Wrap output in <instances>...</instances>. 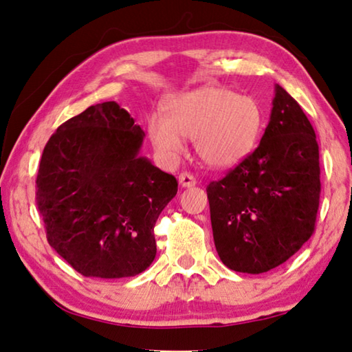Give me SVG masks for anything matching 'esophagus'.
Returning a JSON list of instances; mask_svg holds the SVG:
<instances>
[{"mask_svg": "<svg viewBox=\"0 0 352 352\" xmlns=\"http://www.w3.org/2000/svg\"><path fill=\"white\" fill-rule=\"evenodd\" d=\"M178 182H180L183 188H192L197 184L195 177L188 174V172H183V174H180V177H178Z\"/></svg>", "mask_w": 352, "mask_h": 352, "instance_id": "obj_1", "label": "esophagus"}]
</instances>
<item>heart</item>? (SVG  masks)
<instances>
[{"label":"heart","instance_id":"heart-1","mask_svg":"<svg viewBox=\"0 0 352 352\" xmlns=\"http://www.w3.org/2000/svg\"><path fill=\"white\" fill-rule=\"evenodd\" d=\"M163 115H152L148 132L166 160L184 151V138H195V151L212 169H229L254 151L263 113L252 97L217 86H203L166 101Z\"/></svg>","mask_w":352,"mask_h":352}]
</instances>
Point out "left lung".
I'll return each instance as SVG.
<instances>
[{
  "label": "left lung",
  "mask_w": 352,
  "mask_h": 352,
  "mask_svg": "<svg viewBox=\"0 0 352 352\" xmlns=\"http://www.w3.org/2000/svg\"><path fill=\"white\" fill-rule=\"evenodd\" d=\"M206 192L215 249L229 270L267 272L309 240L320 201L318 144L282 86L258 148Z\"/></svg>",
  "instance_id": "1"
}]
</instances>
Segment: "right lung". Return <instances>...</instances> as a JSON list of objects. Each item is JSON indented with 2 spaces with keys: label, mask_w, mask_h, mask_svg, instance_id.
Segmentation results:
<instances>
[{
  "label": "right lung",
  "mask_w": 352,
  "mask_h": 352,
  "mask_svg": "<svg viewBox=\"0 0 352 352\" xmlns=\"http://www.w3.org/2000/svg\"><path fill=\"white\" fill-rule=\"evenodd\" d=\"M143 138L106 101L63 123L43 151L36 204L47 241L85 277H133L155 258L154 226L178 183L140 155Z\"/></svg>",
  "instance_id": "add662e5"
}]
</instances>
